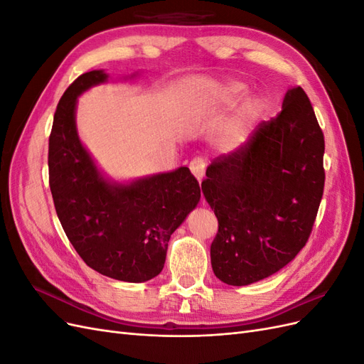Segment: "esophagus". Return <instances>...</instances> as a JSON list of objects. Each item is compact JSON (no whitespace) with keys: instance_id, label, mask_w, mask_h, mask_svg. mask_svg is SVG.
<instances>
[{"instance_id":"34e87169","label":"esophagus","mask_w":364,"mask_h":364,"mask_svg":"<svg viewBox=\"0 0 364 364\" xmlns=\"http://www.w3.org/2000/svg\"><path fill=\"white\" fill-rule=\"evenodd\" d=\"M190 170L196 176L197 181H202L203 176H205V171H206V161L203 158H199V156L191 159Z\"/></svg>"}]
</instances>
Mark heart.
<instances>
[{
  "instance_id": "heart-1",
  "label": "heart",
  "mask_w": 364,
  "mask_h": 364,
  "mask_svg": "<svg viewBox=\"0 0 364 364\" xmlns=\"http://www.w3.org/2000/svg\"><path fill=\"white\" fill-rule=\"evenodd\" d=\"M246 92V86L243 83H229L225 87V97L228 98L229 102H237L238 98H241ZM262 111V102L259 98H250L245 103V106L241 107V112H240V118L243 123H252L253 119H257L259 117ZM238 142L237 136L229 138V144H235Z\"/></svg>"
}]
</instances>
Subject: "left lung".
<instances>
[{
	"label": "left lung",
	"mask_w": 364,
	"mask_h": 364,
	"mask_svg": "<svg viewBox=\"0 0 364 364\" xmlns=\"http://www.w3.org/2000/svg\"><path fill=\"white\" fill-rule=\"evenodd\" d=\"M323 132L297 86L285 94L277 118L211 162L202 191L218 220L211 264L220 281H261L301 252L323 196Z\"/></svg>",
	"instance_id": "8db88e82"
}]
</instances>
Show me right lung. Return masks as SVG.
<instances>
[{
	"mask_svg": "<svg viewBox=\"0 0 364 364\" xmlns=\"http://www.w3.org/2000/svg\"><path fill=\"white\" fill-rule=\"evenodd\" d=\"M107 80L102 70L68 86L54 112L48 174L60 225L80 258L105 277L144 282L164 269L171 234L200 200L188 167L132 183L109 182L75 129L77 97Z\"/></svg>",
	"mask_w": 364,
	"mask_h": 364,
	"instance_id": "add662e5",
	"label": "right lung"
}]
</instances>
